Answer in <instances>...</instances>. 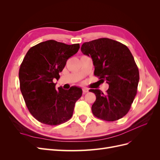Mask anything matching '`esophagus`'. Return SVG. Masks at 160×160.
<instances>
[{
	"mask_svg": "<svg viewBox=\"0 0 160 160\" xmlns=\"http://www.w3.org/2000/svg\"><path fill=\"white\" fill-rule=\"evenodd\" d=\"M83 94H85V93H88V92L89 91V89H88V88H83Z\"/></svg>",
	"mask_w": 160,
	"mask_h": 160,
	"instance_id": "obj_1",
	"label": "esophagus"
}]
</instances>
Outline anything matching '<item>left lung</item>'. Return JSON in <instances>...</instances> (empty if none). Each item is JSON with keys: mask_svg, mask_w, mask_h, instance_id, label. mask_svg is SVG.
<instances>
[{"mask_svg": "<svg viewBox=\"0 0 160 160\" xmlns=\"http://www.w3.org/2000/svg\"><path fill=\"white\" fill-rule=\"evenodd\" d=\"M81 50L93 60L95 76L109 84L105 94L99 89L89 90L96 96L92 113L107 122L122 118L131 108L139 80L132 52L127 46L108 38L84 42Z\"/></svg>", "mask_w": 160, "mask_h": 160, "instance_id": "1", "label": "left lung"}]
</instances>
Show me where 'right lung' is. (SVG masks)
<instances>
[{
    "label": "right lung",
    "mask_w": 160,
    "mask_h": 160,
    "mask_svg": "<svg viewBox=\"0 0 160 160\" xmlns=\"http://www.w3.org/2000/svg\"><path fill=\"white\" fill-rule=\"evenodd\" d=\"M79 44L67 45L54 40L38 43L28 51L19 69L20 89L27 107L38 122L57 125L70 119L82 89H55L52 80L59 79L67 59L79 49Z\"/></svg>",
    "instance_id": "right-lung-1"
}]
</instances>
